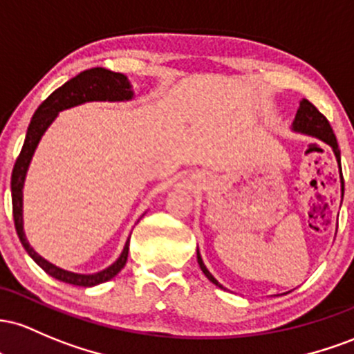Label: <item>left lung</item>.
<instances>
[{
	"label": "left lung",
	"instance_id": "8db88e82",
	"mask_svg": "<svg viewBox=\"0 0 354 354\" xmlns=\"http://www.w3.org/2000/svg\"><path fill=\"white\" fill-rule=\"evenodd\" d=\"M292 130H295V132L309 135V137H315V138H317V140L328 144L333 149V152H335L337 164H339L341 152H339V149H337V142H336L335 132H333L331 125H329L326 117H324V115L321 113L311 102L306 100V98H303L299 103V109H297L296 118H295V122H292ZM339 176H341V165H339ZM343 192H344V182H343V176H341V196H343ZM197 263H198V266H201L202 272L205 274V277H207L210 283L219 286L221 289H225L224 286H222L219 281H217L216 277L209 272V269L205 268L198 249H197Z\"/></svg>",
	"mask_w": 354,
	"mask_h": 354
}]
</instances>
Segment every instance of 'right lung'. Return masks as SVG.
Listing matches in <instances>:
<instances>
[{
  "instance_id": "add662e5",
  "label": "right lung",
  "mask_w": 354,
  "mask_h": 354,
  "mask_svg": "<svg viewBox=\"0 0 354 354\" xmlns=\"http://www.w3.org/2000/svg\"><path fill=\"white\" fill-rule=\"evenodd\" d=\"M133 98V90L130 85L129 78L122 73H115V71L105 68H90L78 73L65 85H62L53 93L46 98L41 105L38 106L31 118L30 127L26 130L25 144H23L21 152L17 158V164L13 167V174H11V201H13V219L15 227H17L18 237L21 241L25 251L30 254L31 259L37 263L39 268L46 274H50L55 279L62 281V283H68L73 286H82V288H91L110 281L112 277L117 276L118 272L124 269L127 264V257H129V244L130 237L127 239L124 251L120 257L112 266L103 269L100 272L95 274H78L65 271V269L58 268V266L48 263L43 259L39 254L35 251L26 241L25 230H23V185H25V178L28 167H30L31 158H33L35 150L41 140L43 133L46 129L53 124L57 115L62 110L71 109V106L82 105L86 102H127Z\"/></svg>"
}]
</instances>
